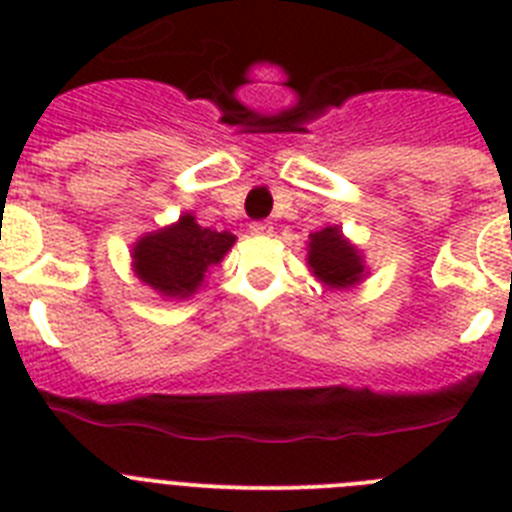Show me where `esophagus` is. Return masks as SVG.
I'll use <instances>...</instances> for the list:
<instances>
[{
    "label": "esophagus",
    "mask_w": 512,
    "mask_h": 512,
    "mask_svg": "<svg viewBox=\"0 0 512 512\" xmlns=\"http://www.w3.org/2000/svg\"><path fill=\"white\" fill-rule=\"evenodd\" d=\"M248 230H251L253 235H269L274 228H271L269 220H253V223L248 225Z\"/></svg>",
    "instance_id": "obj_1"
}]
</instances>
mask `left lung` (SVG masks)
Segmentation results:
<instances>
[{
  "mask_svg": "<svg viewBox=\"0 0 512 512\" xmlns=\"http://www.w3.org/2000/svg\"><path fill=\"white\" fill-rule=\"evenodd\" d=\"M312 271L330 287H351L361 279V256L341 238L338 228H323L310 235L307 253Z\"/></svg>",
  "mask_w": 512,
  "mask_h": 512,
  "instance_id": "8db88e82",
  "label": "left lung"
}]
</instances>
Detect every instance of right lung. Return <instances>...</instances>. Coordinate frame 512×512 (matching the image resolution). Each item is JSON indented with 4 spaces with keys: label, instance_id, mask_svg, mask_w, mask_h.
<instances>
[{
    "label": "right lung",
    "instance_id": "right-lung-1",
    "mask_svg": "<svg viewBox=\"0 0 512 512\" xmlns=\"http://www.w3.org/2000/svg\"><path fill=\"white\" fill-rule=\"evenodd\" d=\"M235 235L202 228L192 215L166 230L140 238L133 251L138 277L166 297H187L200 287L207 266L223 259Z\"/></svg>",
    "mask_w": 512,
    "mask_h": 512
}]
</instances>
